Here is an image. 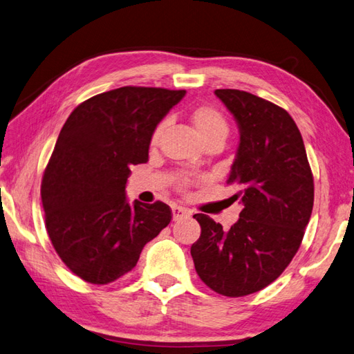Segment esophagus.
Segmentation results:
<instances>
[{
    "label": "esophagus",
    "mask_w": 354,
    "mask_h": 354,
    "mask_svg": "<svg viewBox=\"0 0 354 354\" xmlns=\"http://www.w3.org/2000/svg\"><path fill=\"white\" fill-rule=\"evenodd\" d=\"M191 212L187 210L186 207H182V206H174L172 207V219L174 221H178V219H182L185 216H189Z\"/></svg>",
    "instance_id": "34e87169"
}]
</instances>
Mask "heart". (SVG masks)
<instances>
[{
  "mask_svg": "<svg viewBox=\"0 0 354 354\" xmlns=\"http://www.w3.org/2000/svg\"><path fill=\"white\" fill-rule=\"evenodd\" d=\"M189 121L197 135L203 140L204 145L207 144H223L224 139L229 135V122L224 113L210 104H200L194 107L189 113ZM165 129V122H160L151 133L150 144L156 145L159 142L162 131ZM182 186L187 185V180H182Z\"/></svg>",
  "mask_w": 354,
  "mask_h": 354,
  "instance_id": "obj_1",
  "label": "heart"
}]
</instances>
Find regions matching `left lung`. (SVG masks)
<instances>
[{"instance_id":"1","label":"left lung","mask_w":354,"mask_h":354,"mask_svg":"<svg viewBox=\"0 0 354 354\" xmlns=\"http://www.w3.org/2000/svg\"><path fill=\"white\" fill-rule=\"evenodd\" d=\"M215 95L234 116L239 147L229 185L242 203L236 224L194 215L201 234L191 254L200 279L225 297H243L272 283L301 245L313 207V176L301 133L271 101L238 89Z\"/></svg>"}]
</instances>
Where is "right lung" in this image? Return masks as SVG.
<instances>
[{"mask_svg": "<svg viewBox=\"0 0 354 354\" xmlns=\"http://www.w3.org/2000/svg\"><path fill=\"white\" fill-rule=\"evenodd\" d=\"M186 91L124 86L78 104L60 130L41 197L45 227L75 276L107 285L135 268L172 218L168 204L125 197L131 165L148 160L151 133Z\"/></svg>", "mask_w": 354, "mask_h": 354, "instance_id": "add662e5", "label": "right lung"}]
</instances>
